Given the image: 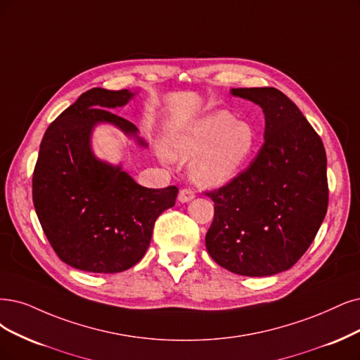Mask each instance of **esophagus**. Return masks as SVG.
Listing matches in <instances>:
<instances>
[{
    "label": "esophagus",
    "instance_id": "esophagus-1",
    "mask_svg": "<svg viewBox=\"0 0 360 360\" xmlns=\"http://www.w3.org/2000/svg\"><path fill=\"white\" fill-rule=\"evenodd\" d=\"M195 197V194L193 193V190H188V188H184V190H181L179 191V195H178V200L181 202V203H188V202H191L193 198Z\"/></svg>",
    "mask_w": 360,
    "mask_h": 360
}]
</instances>
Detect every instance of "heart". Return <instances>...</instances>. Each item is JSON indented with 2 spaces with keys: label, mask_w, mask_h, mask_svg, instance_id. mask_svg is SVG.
Instances as JSON below:
<instances>
[{
  "label": "heart",
  "mask_w": 360,
  "mask_h": 360,
  "mask_svg": "<svg viewBox=\"0 0 360 360\" xmlns=\"http://www.w3.org/2000/svg\"><path fill=\"white\" fill-rule=\"evenodd\" d=\"M257 143L246 122H234L229 111H214L173 131L166 141L170 158L188 160L191 179L203 188H219L242 169Z\"/></svg>",
  "instance_id": "heart-1"
}]
</instances>
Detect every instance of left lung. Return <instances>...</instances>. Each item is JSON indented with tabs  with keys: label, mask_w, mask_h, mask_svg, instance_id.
<instances>
[{
	"label": "left lung",
	"mask_w": 360,
	"mask_h": 360,
	"mask_svg": "<svg viewBox=\"0 0 360 360\" xmlns=\"http://www.w3.org/2000/svg\"><path fill=\"white\" fill-rule=\"evenodd\" d=\"M231 95L261 106L264 143L245 172L207 193L215 202V217L206 249L231 273L273 276L289 270L304 255L325 219V146L281 90L231 89Z\"/></svg>",
	"instance_id": "obj_1"
}]
</instances>
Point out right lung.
<instances>
[{
    "label": "right lung",
    "instance_id": "1",
    "mask_svg": "<svg viewBox=\"0 0 360 360\" xmlns=\"http://www.w3.org/2000/svg\"><path fill=\"white\" fill-rule=\"evenodd\" d=\"M136 95L101 87L83 93L53 122L39 145L32 200L58 257L78 270L120 273L138 264L150 246L155 219L175 206L178 188L136 184L122 165L99 160L91 148L98 124H112L138 145V127L111 110Z\"/></svg>",
    "mask_w": 360,
    "mask_h": 360
}]
</instances>
